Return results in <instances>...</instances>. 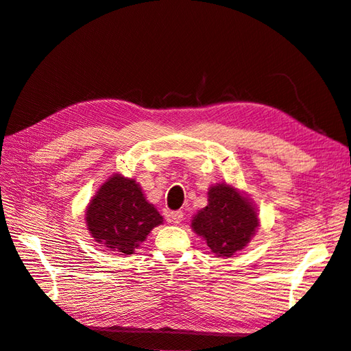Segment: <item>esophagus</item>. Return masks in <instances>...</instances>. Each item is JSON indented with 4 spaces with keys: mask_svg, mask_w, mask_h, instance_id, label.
Wrapping results in <instances>:
<instances>
[{
    "mask_svg": "<svg viewBox=\"0 0 351 351\" xmlns=\"http://www.w3.org/2000/svg\"><path fill=\"white\" fill-rule=\"evenodd\" d=\"M168 218H169V222H173V224H180V222H182L184 218V214L182 210H174L168 215Z\"/></svg>",
    "mask_w": 351,
    "mask_h": 351,
    "instance_id": "obj_1",
    "label": "esophagus"
}]
</instances>
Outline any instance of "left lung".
<instances>
[{
	"label": "left lung",
	"instance_id": "1",
	"mask_svg": "<svg viewBox=\"0 0 351 351\" xmlns=\"http://www.w3.org/2000/svg\"><path fill=\"white\" fill-rule=\"evenodd\" d=\"M258 227L259 218L252 202L226 183L209 189L208 205L192 219L193 231L206 240L218 258H231L246 247Z\"/></svg>",
	"mask_w": 351,
	"mask_h": 351
}]
</instances>
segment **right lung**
<instances>
[{"label": "right lung", "mask_w": 351, "mask_h": 351, "mask_svg": "<svg viewBox=\"0 0 351 351\" xmlns=\"http://www.w3.org/2000/svg\"><path fill=\"white\" fill-rule=\"evenodd\" d=\"M86 224L95 241L112 253L133 254L162 217L133 178L114 174L89 202Z\"/></svg>", "instance_id": "add662e5"}]
</instances>
